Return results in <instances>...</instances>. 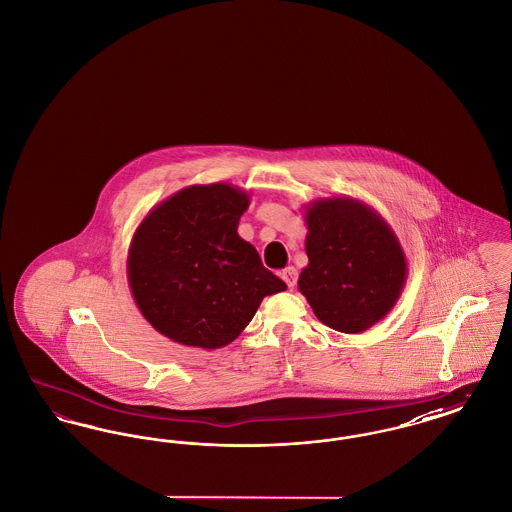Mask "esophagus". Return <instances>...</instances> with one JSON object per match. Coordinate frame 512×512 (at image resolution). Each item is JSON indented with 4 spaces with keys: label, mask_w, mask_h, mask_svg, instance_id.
<instances>
[{
    "label": "esophagus",
    "mask_w": 512,
    "mask_h": 512,
    "mask_svg": "<svg viewBox=\"0 0 512 512\" xmlns=\"http://www.w3.org/2000/svg\"><path fill=\"white\" fill-rule=\"evenodd\" d=\"M280 276H282V280H284V282L288 284V288H290V290H293V288H295V284H297V270H295V268H284Z\"/></svg>",
    "instance_id": "34e87169"
}]
</instances>
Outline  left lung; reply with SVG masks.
<instances>
[{
  "mask_svg": "<svg viewBox=\"0 0 512 512\" xmlns=\"http://www.w3.org/2000/svg\"><path fill=\"white\" fill-rule=\"evenodd\" d=\"M309 265L297 288L318 320L365 332L390 313L407 282V257L390 224L365 201L324 197L305 207Z\"/></svg>",
  "mask_w": 512,
  "mask_h": 512,
  "instance_id": "left-lung-1",
  "label": "left lung"
}]
</instances>
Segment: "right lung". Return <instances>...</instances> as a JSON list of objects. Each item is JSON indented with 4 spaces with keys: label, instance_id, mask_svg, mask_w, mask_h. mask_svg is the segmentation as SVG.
I'll return each instance as SVG.
<instances>
[{
    "label": "right lung",
    "instance_id": "1",
    "mask_svg": "<svg viewBox=\"0 0 512 512\" xmlns=\"http://www.w3.org/2000/svg\"><path fill=\"white\" fill-rule=\"evenodd\" d=\"M249 201L224 182L194 184L140 222L128 249V286L159 334L220 349L244 332L263 297L288 288L238 234Z\"/></svg>",
    "mask_w": 512,
    "mask_h": 512
}]
</instances>
